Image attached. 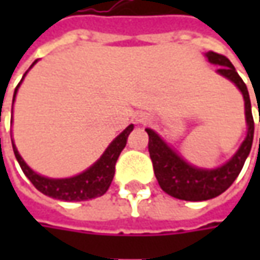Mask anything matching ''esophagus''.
Wrapping results in <instances>:
<instances>
[{
	"label": "esophagus",
	"mask_w": 260,
	"mask_h": 260,
	"mask_svg": "<svg viewBox=\"0 0 260 260\" xmlns=\"http://www.w3.org/2000/svg\"><path fill=\"white\" fill-rule=\"evenodd\" d=\"M137 121H139L140 124H146V123L149 121V118H147L146 115H139V117H137Z\"/></svg>",
	"instance_id": "obj_1"
}]
</instances>
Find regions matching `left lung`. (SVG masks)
<instances>
[{
    "label": "left lung",
    "instance_id": "1",
    "mask_svg": "<svg viewBox=\"0 0 260 260\" xmlns=\"http://www.w3.org/2000/svg\"><path fill=\"white\" fill-rule=\"evenodd\" d=\"M205 56L210 63L218 65L217 72L232 81L243 94L247 135L239 150L224 165L215 169H201L185 162L174 149L166 145L159 135L150 128H146L149 135V153L157 182L166 194L185 201H205L223 194L239 176L253 143L255 123L247 86L225 56L215 52H207Z\"/></svg>",
    "mask_w": 260,
    "mask_h": 260
}]
</instances>
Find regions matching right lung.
Here are the masks:
<instances>
[{"instance_id":"obj_1","label":"right lung","mask_w":260,"mask_h":260,"mask_svg":"<svg viewBox=\"0 0 260 260\" xmlns=\"http://www.w3.org/2000/svg\"><path fill=\"white\" fill-rule=\"evenodd\" d=\"M18 86L20 84L15 88L13 100H15ZM133 127L135 125L130 124L123 133L117 136L94 165L88 168L82 174L72 176V178L53 179V178H46V176L36 174L35 171L23 160V157L20 156L14 143H13V150H14L15 159L21 166L24 175L42 194L56 198V200H62V201H85V200H92V198L104 195L107 189L110 188L111 181L114 178L117 159L121 153V150L125 147L127 137L132 133ZM11 142H13V139H11Z\"/></svg>"}]
</instances>
